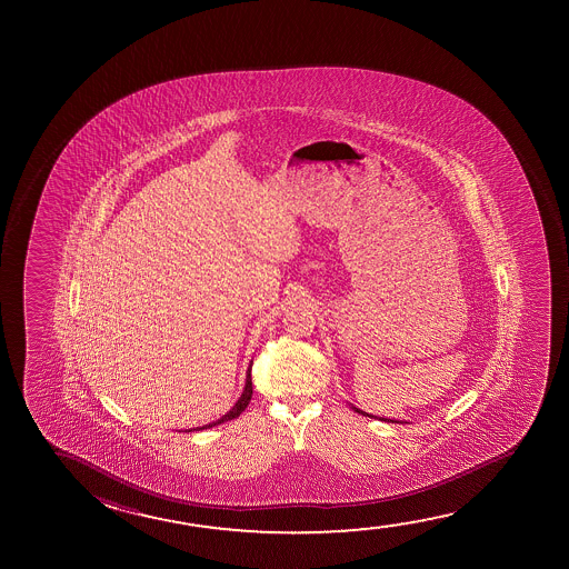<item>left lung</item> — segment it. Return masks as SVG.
<instances>
[{
    "label": "left lung",
    "mask_w": 569,
    "mask_h": 569,
    "mask_svg": "<svg viewBox=\"0 0 569 569\" xmlns=\"http://www.w3.org/2000/svg\"><path fill=\"white\" fill-rule=\"evenodd\" d=\"M353 410H356V412H358V413H363V416H369V418H373V416H371V413L361 412V410H359V408H353ZM379 420H381V418H379ZM382 421H387V418H382ZM390 421H392V423H398L397 420H390Z\"/></svg>",
    "instance_id": "8db88e82"
}]
</instances>
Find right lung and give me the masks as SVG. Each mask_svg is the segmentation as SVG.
Masks as SVG:
<instances>
[{"label": "right lung", "mask_w": 569, "mask_h": 569, "mask_svg": "<svg viewBox=\"0 0 569 569\" xmlns=\"http://www.w3.org/2000/svg\"><path fill=\"white\" fill-rule=\"evenodd\" d=\"M250 398H252V379H250V367L249 371H247V379H244V390H242L241 397H239V400L234 402L233 408L229 410V412L226 413V416H221L219 420L211 421V423H208V426H202V428L196 429V431H200V429H210L213 428V426H219V423H223V421H231L234 420V418H239L242 412H244V408L249 406ZM188 431H192V429H188Z\"/></svg>", "instance_id": "obj_1"}]
</instances>
